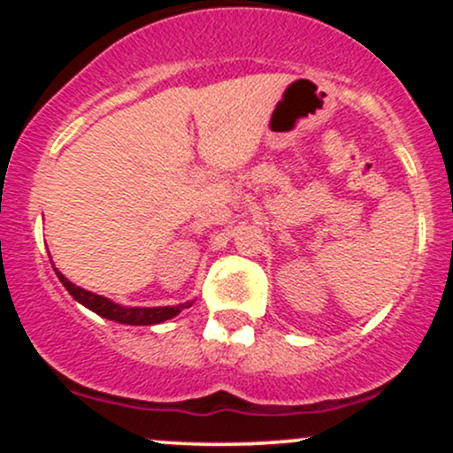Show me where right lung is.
<instances>
[{
	"mask_svg": "<svg viewBox=\"0 0 453 453\" xmlns=\"http://www.w3.org/2000/svg\"><path fill=\"white\" fill-rule=\"evenodd\" d=\"M55 273L76 303L87 306V309L93 311V313H97L100 317L117 321V324H127V326L161 324V321L173 319V317L179 315L180 311L187 309V306H191V303L176 304V306H153V309H147V306H121L112 303L111 298H104L100 294H93V292H87V289L78 288V285L72 283V280H67L57 268Z\"/></svg>",
	"mask_w": 453,
	"mask_h": 453,
	"instance_id": "add662e5",
	"label": "right lung"
}]
</instances>
